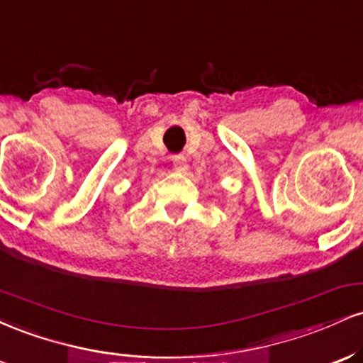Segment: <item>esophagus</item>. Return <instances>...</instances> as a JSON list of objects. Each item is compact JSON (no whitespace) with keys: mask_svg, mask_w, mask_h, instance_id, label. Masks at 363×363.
Returning <instances> with one entry per match:
<instances>
[{"mask_svg":"<svg viewBox=\"0 0 363 363\" xmlns=\"http://www.w3.org/2000/svg\"><path fill=\"white\" fill-rule=\"evenodd\" d=\"M172 162H174V169H176L177 172H186L187 167H189V165H187L186 157H182V155L172 157Z\"/></svg>","mask_w":363,"mask_h":363,"instance_id":"obj_1","label":"esophagus"}]
</instances>
